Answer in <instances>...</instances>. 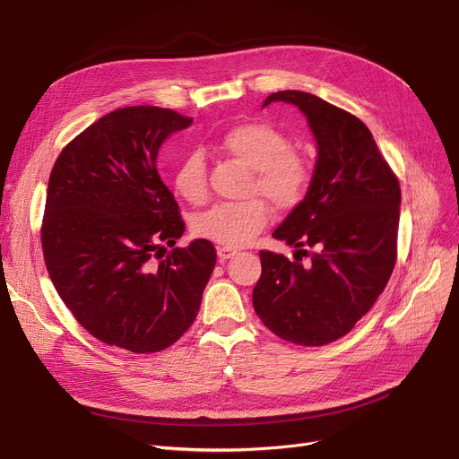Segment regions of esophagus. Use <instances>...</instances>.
<instances>
[{
	"label": "esophagus",
	"instance_id": "34e87169",
	"mask_svg": "<svg viewBox=\"0 0 459 459\" xmlns=\"http://www.w3.org/2000/svg\"><path fill=\"white\" fill-rule=\"evenodd\" d=\"M216 254H218V258L224 262V260H230V258H233V255L237 254V248H230V247H218Z\"/></svg>",
	"mask_w": 459,
	"mask_h": 459
}]
</instances>
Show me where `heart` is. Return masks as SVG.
I'll list each match as a JSON object with an SVG mask.
<instances>
[{
  "mask_svg": "<svg viewBox=\"0 0 459 459\" xmlns=\"http://www.w3.org/2000/svg\"><path fill=\"white\" fill-rule=\"evenodd\" d=\"M220 149L254 169L252 192L264 194L281 211L296 209L305 199L313 171L308 160L290 146L288 135L269 122H245L233 126L220 137ZM175 192L192 205L204 204L209 194L207 160L192 151L180 160L173 173ZM271 211L262 197L237 204H216L199 212L192 230L197 237L230 248L248 245L269 224Z\"/></svg>",
  "mask_w": 459,
  "mask_h": 459,
  "instance_id": "obj_1",
  "label": "heart"
}]
</instances>
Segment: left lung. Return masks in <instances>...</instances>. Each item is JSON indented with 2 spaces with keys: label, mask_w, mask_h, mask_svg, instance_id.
Returning <instances> with one entry per match:
<instances>
[{
  "label": "left lung",
  "mask_w": 459,
  "mask_h": 459,
  "mask_svg": "<svg viewBox=\"0 0 459 459\" xmlns=\"http://www.w3.org/2000/svg\"><path fill=\"white\" fill-rule=\"evenodd\" d=\"M296 105L318 144L308 192L274 239L296 247L303 266L262 250L252 291L255 315L284 341L322 346L352 332L386 288L397 260L399 180L354 115L299 90L271 94Z\"/></svg>",
  "instance_id": "obj_1"
}]
</instances>
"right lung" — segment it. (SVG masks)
<instances>
[{
  "mask_svg": "<svg viewBox=\"0 0 459 459\" xmlns=\"http://www.w3.org/2000/svg\"><path fill=\"white\" fill-rule=\"evenodd\" d=\"M190 124L171 108H117L54 161L41 226L47 271L71 315L108 346L160 352L197 316L216 250L195 239L165 254L185 222L156 169L161 143Z\"/></svg>",
  "mask_w": 459,
  "mask_h": 459,
  "instance_id": "right-lung-1",
  "label": "right lung"
}]
</instances>
